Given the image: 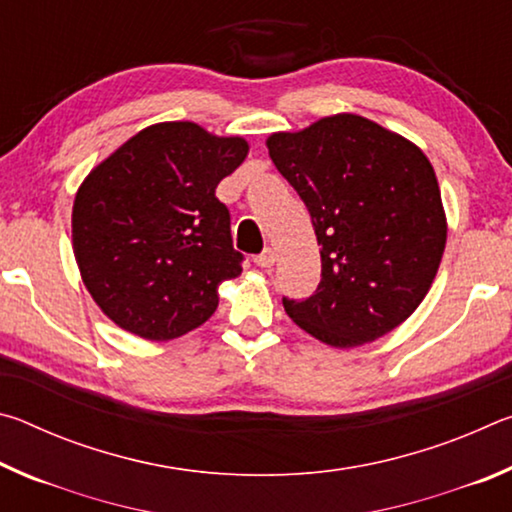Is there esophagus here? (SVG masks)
<instances>
[{"label": "esophagus", "instance_id": "esophagus-1", "mask_svg": "<svg viewBox=\"0 0 512 512\" xmlns=\"http://www.w3.org/2000/svg\"><path fill=\"white\" fill-rule=\"evenodd\" d=\"M255 264L262 268H271L275 264V250L273 248H264L262 253L255 255Z\"/></svg>", "mask_w": 512, "mask_h": 512}]
</instances>
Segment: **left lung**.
<instances>
[{
  "label": "left lung",
  "mask_w": 512,
  "mask_h": 512,
  "mask_svg": "<svg viewBox=\"0 0 512 512\" xmlns=\"http://www.w3.org/2000/svg\"><path fill=\"white\" fill-rule=\"evenodd\" d=\"M266 144L307 205L323 266L314 296L282 298L289 318L332 348H357L404 323L447 241L427 155L359 115L325 117Z\"/></svg>",
  "instance_id": "1"
}]
</instances>
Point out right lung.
Instances as JSON below:
<instances>
[{"label":"right lung","instance_id":"obj_1","mask_svg":"<svg viewBox=\"0 0 512 512\" xmlns=\"http://www.w3.org/2000/svg\"><path fill=\"white\" fill-rule=\"evenodd\" d=\"M246 155L241 137L164 121L83 180L72 212L74 257L94 302L121 329L169 341L214 314L219 284L244 262L214 192Z\"/></svg>","mask_w":512,"mask_h":512}]
</instances>
